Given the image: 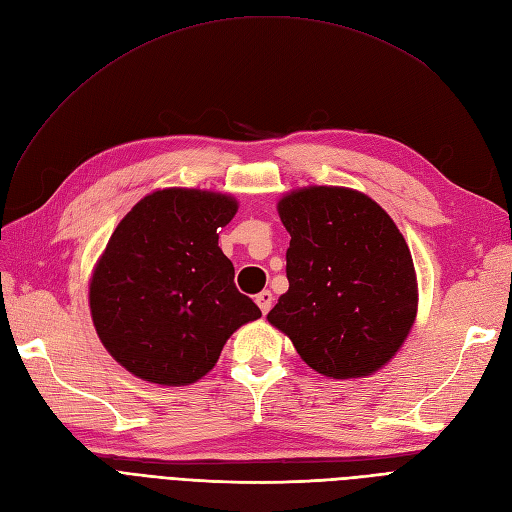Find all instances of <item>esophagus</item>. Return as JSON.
<instances>
[{"instance_id": "34e87169", "label": "esophagus", "mask_w": 512, "mask_h": 512, "mask_svg": "<svg viewBox=\"0 0 512 512\" xmlns=\"http://www.w3.org/2000/svg\"><path fill=\"white\" fill-rule=\"evenodd\" d=\"M256 303H258L262 314H269V309L273 305V294L269 290H262L260 294H256Z\"/></svg>"}]
</instances>
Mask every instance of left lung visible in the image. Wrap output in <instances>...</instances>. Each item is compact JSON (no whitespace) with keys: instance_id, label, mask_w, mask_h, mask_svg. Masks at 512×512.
<instances>
[{"instance_id":"left-lung-1","label":"left lung","mask_w":512,"mask_h":512,"mask_svg":"<svg viewBox=\"0 0 512 512\" xmlns=\"http://www.w3.org/2000/svg\"><path fill=\"white\" fill-rule=\"evenodd\" d=\"M290 232L288 290L267 320L318 374H376L404 346L418 309L410 247L376 200L307 185L277 203Z\"/></svg>"}]
</instances>
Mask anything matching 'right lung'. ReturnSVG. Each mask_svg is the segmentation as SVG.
I'll use <instances>...</instances> for the list:
<instances>
[{"mask_svg":"<svg viewBox=\"0 0 512 512\" xmlns=\"http://www.w3.org/2000/svg\"><path fill=\"white\" fill-rule=\"evenodd\" d=\"M235 196L164 188L126 213L89 280V309L102 346L130 374L162 386L207 376L228 337L260 318L235 286L220 230Z\"/></svg>","mask_w":512,"mask_h":512,"instance_id":"right-lung-1","label":"right lung"}]
</instances>
